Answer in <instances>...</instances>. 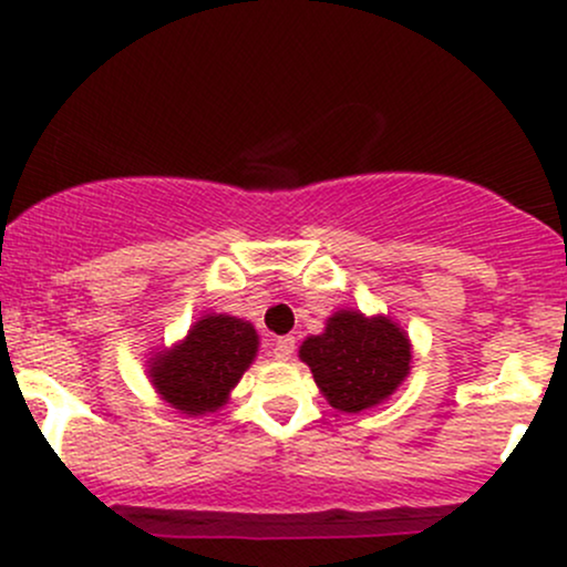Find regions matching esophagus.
I'll use <instances>...</instances> for the list:
<instances>
[{
    "label": "esophagus",
    "mask_w": 567,
    "mask_h": 567,
    "mask_svg": "<svg viewBox=\"0 0 567 567\" xmlns=\"http://www.w3.org/2000/svg\"><path fill=\"white\" fill-rule=\"evenodd\" d=\"M292 354H296V338H292V336L277 338V343H275L277 360H292Z\"/></svg>",
    "instance_id": "obj_1"
}]
</instances>
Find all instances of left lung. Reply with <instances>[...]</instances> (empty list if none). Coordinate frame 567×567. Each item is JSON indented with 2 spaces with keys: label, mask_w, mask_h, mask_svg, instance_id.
<instances>
[{
  "label": "left lung",
  "mask_w": 567,
  "mask_h": 567,
  "mask_svg": "<svg viewBox=\"0 0 567 567\" xmlns=\"http://www.w3.org/2000/svg\"><path fill=\"white\" fill-rule=\"evenodd\" d=\"M301 360L315 373L328 402L343 413L379 405L410 370V343L386 317L338 311L322 336L306 338Z\"/></svg>",
  "instance_id": "8db88e82"
}]
</instances>
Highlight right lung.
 <instances>
[{"mask_svg": "<svg viewBox=\"0 0 567 567\" xmlns=\"http://www.w3.org/2000/svg\"><path fill=\"white\" fill-rule=\"evenodd\" d=\"M256 351L258 336L250 322L207 315L188 330L181 347L154 360L152 381L162 400L181 413H207L224 405Z\"/></svg>", "mask_w": 567, "mask_h": 567, "instance_id": "add662e5", "label": "right lung"}]
</instances>
